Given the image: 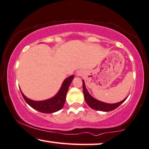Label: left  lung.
Here are the masks:
<instances>
[{"label": "left lung", "mask_w": 149, "mask_h": 149, "mask_svg": "<svg viewBox=\"0 0 149 149\" xmlns=\"http://www.w3.org/2000/svg\"><path fill=\"white\" fill-rule=\"evenodd\" d=\"M83 82V91L84 94V98L86 102L88 105L91 108H92L93 109L97 110V111H112L116 109L118 107H119L120 104L123 103L125 100L127 99L125 98L123 100L120 101L119 102L117 103H113V104H109V103H105L101 102V101L97 100L95 98H94L93 97H92L91 95L89 94V93L87 91L86 88L85 83L84 80H82Z\"/></svg>", "instance_id": "obj_1"}]
</instances>
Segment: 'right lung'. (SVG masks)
<instances>
[{"label":"right lung","instance_id":"obj_1","mask_svg":"<svg viewBox=\"0 0 149 149\" xmlns=\"http://www.w3.org/2000/svg\"><path fill=\"white\" fill-rule=\"evenodd\" d=\"M73 79H74V75H71L66 78L63 82L60 90L57 93L56 95L52 98L45 100H32L26 97L22 91L21 92H22L23 97L25 100L26 103L33 109L42 113H54L62 109L63 107L64 106L68 88H69L70 85Z\"/></svg>","mask_w":149,"mask_h":149}]
</instances>
